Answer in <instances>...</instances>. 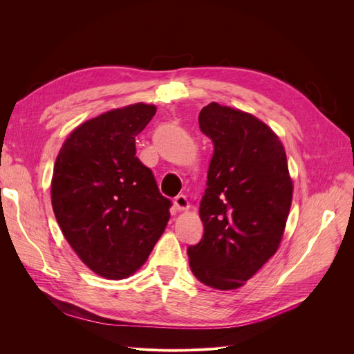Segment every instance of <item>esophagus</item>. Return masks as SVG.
Instances as JSON below:
<instances>
[{
  "mask_svg": "<svg viewBox=\"0 0 354 354\" xmlns=\"http://www.w3.org/2000/svg\"><path fill=\"white\" fill-rule=\"evenodd\" d=\"M174 207L178 209V211H186L189 209V201L185 195H177L174 198Z\"/></svg>",
  "mask_w": 354,
  "mask_h": 354,
  "instance_id": "obj_1",
  "label": "esophagus"
}]
</instances>
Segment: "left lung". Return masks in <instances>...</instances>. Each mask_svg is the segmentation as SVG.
Returning <instances> with one entry per match:
<instances>
[{"label":"left lung","instance_id":"8db88e82","mask_svg":"<svg viewBox=\"0 0 354 354\" xmlns=\"http://www.w3.org/2000/svg\"><path fill=\"white\" fill-rule=\"evenodd\" d=\"M199 128L214 145L199 216L203 236L190 269L211 288L242 286L279 248L292 202L285 149L251 113L209 103Z\"/></svg>","mask_w":354,"mask_h":354}]
</instances>
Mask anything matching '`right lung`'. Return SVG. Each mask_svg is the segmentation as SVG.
Listing matches in <instances>:
<instances>
[{"label": "right lung", "instance_id": "obj_1", "mask_svg": "<svg viewBox=\"0 0 354 354\" xmlns=\"http://www.w3.org/2000/svg\"><path fill=\"white\" fill-rule=\"evenodd\" d=\"M156 108L136 103L85 121L56 158L51 203L82 263L106 279L140 269L164 233L171 201L136 156V136Z\"/></svg>", "mask_w": 354, "mask_h": 354}]
</instances>
